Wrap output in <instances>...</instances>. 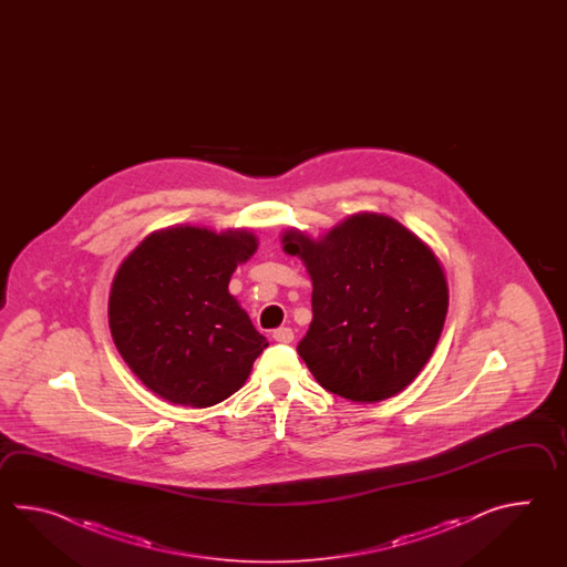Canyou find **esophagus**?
Segmentation results:
<instances>
[{"label": "esophagus", "mask_w": 567, "mask_h": 567, "mask_svg": "<svg viewBox=\"0 0 567 567\" xmlns=\"http://www.w3.org/2000/svg\"><path fill=\"white\" fill-rule=\"evenodd\" d=\"M274 340L276 342H284V344H289L291 340H293V332H291V328H278V330H274Z\"/></svg>", "instance_id": "1"}]
</instances>
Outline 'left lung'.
Segmentation results:
<instances>
[{"instance_id":"8db88e82","label":"left lung","mask_w":567,"mask_h":567,"mask_svg":"<svg viewBox=\"0 0 567 567\" xmlns=\"http://www.w3.org/2000/svg\"><path fill=\"white\" fill-rule=\"evenodd\" d=\"M312 279V324L298 344L310 373L354 403L398 395L434 354L447 312L444 267L399 220L357 213L313 239L281 233Z\"/></svg>"}]
</instances>
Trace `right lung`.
<instances>
[{
    "mask_svg": "<svg viewBox=\"0 0 567 567\" xmlns=\"http://www.w3.org/2000/svg\"><path fill=\"white\" fill-rule=\"evenodd\" d=\"M251 230L174 225L123 259L109 293L121 359L157 398L210 408L249 379L266 347L229 293L233 271L257 251Z\"/></svg>",
    "mask_w": 567,
    "mask_h": 567,
    "instance_id": "obj_1",
    "label": "right lung"
}]
</instances>
